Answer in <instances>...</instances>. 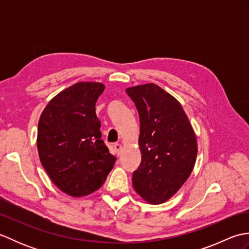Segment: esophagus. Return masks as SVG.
<instances>
[{"instance_id": "esophagus-1", "label": "esophagus", "mask_w": 249, "mask_h": 249, "mask_svg": "<svg viewBox=\"0 0 249 249\" xmlns=\"http://www.w3.org/2000/svg\"><path fill=\"white\" fill-rule=\"evenodd\" d=\"M113 147H114V151H115L116 154L120 155V154H121V151L123 150V146H122V144H120V143H114Z\"/></svg>"}]
</instances>
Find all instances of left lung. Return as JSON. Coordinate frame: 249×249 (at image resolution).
I'll use <instances>...</instances> for the list:
<instances>
[{"mask_svg":"<svg viewBox=\"0 0 249 249\" xmlns=\"http://www.w3.org/2000/svg\"><path fill=\"white\" fill-rule=\"evenodd\" d=\"M140 118L141 165L133 186L151 204L166 202L187 181L197 158V138L182 105L154 83L126 89Z\"/></svg>","mask_w":249,"mask_h":249,"instance_id":"8db88e82","label":"left lung"}]
</instances>
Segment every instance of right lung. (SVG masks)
Segmentation results:
<instances>
[{"instance_id":"obj_1","label":"right lung","mask_w":249,"mask_h":249,"mask_svg":"<svg viewBox=\"0 0 249 249\" xmlns=\"http://www.w3.org/2000/svg\"><path fill=\"white\" fill-rule=\"evenodd\" d=\"M105 86L78 82L46 106L38 122L37 150L51 181L71 197H83L103 186L116 158L100 139L95 112Z\"/></svg>"}]
</instances>
